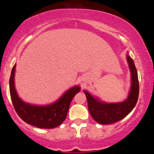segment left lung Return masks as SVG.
Here are the masks:
<instances>
[{"instance_id":"1","label":"left lung","mask_w":154,"mask_h":154,"mask_svg":"<svg viewBox=\"0 0 154 154\" xmlns=\"http://www.w3.org/2000/svg\"><path fill=\"white\" fill-rule=\"evenodd\" d=\"M129 69L132 74V87L129 97L124 102L119 103H104L93 97L87 91H84L88 100V110L92 118L100 124H110L118 122L134 109L139 94L138 73L133 60L127 56Z\"/></svg>"}]
</instances>
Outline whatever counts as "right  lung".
Wrapping results in <instances>:
<instances>
[{"mask_svg":"<svg viewBox=\"0 0 154 154\" xmlns=\"http://www.w3.org/2000/svg\"><path fill=\"white\" fill-rule=\"evenodd\" d=\"M16 64L12 69L10 79V93L14 109L19 117L27 124L38 128L51 129L63 122L67 115L72 98L80 91L79 87H74L66 91L61 98L49 106H36L25 103L17 95L14 86Z\"/></svg>","mask_w":154,"mask_h":154,"instance_id":"add662e5","label":"right lung"}]
</instances>
